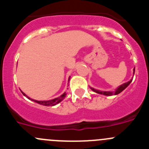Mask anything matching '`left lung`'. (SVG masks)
<instances>
[{"label":"left lung","mask_w":149,"mask_h":149,"mask_svg":"<svg viewBox=\"0 0 149 149\" xmlns=\"http://www.w3.org/2000/svg\"><path fill=\"white\" fill-rule=\"evenodd\" d=\"M134 72H135V67H134ZM132 80L133 79H131V80H130L129 81H127V82H126V83H125V84L120 85L119 87H117L116 89V90L114 91V92H113V91H101V90H98V89H94V88H93V87H90V86H89V87H90V89H92L93 92H95V93H98V94L104 95H118V94H119L120 93H122L124 89H126V88L129 86V84H131V81H132Z\"/></svg>","instance_id":"1"}]
</instances>
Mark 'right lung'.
Segmentation results:
<instances>
[{"label": "right lung", "instance_id": "add662e5", "mask_svg": "<svg viewBox=\"0 0 149 149\" xmlns=\"http://www.w3.org/2000/svg\"><path fill=\"white\" fill-rule=\"evenodd\" d=\"M70 77H68V81H69V80H70ZM22 94H23L24 96H26L28 99L34 101V102H36V103H37L41 105H43V106H51V107L55 106V105H56L57 104L60 103V102H61V101L65 98V96H66L67 95V93L65 92V93H63V95H60V97H58V98H54V99H51V100H48V101H37V100H34V99H32V98H30V97H28V96H27L25 93H24L23 92H22Z\"/></svg>", "mask_w": 149, "mask_h": 149}]
</instances>
